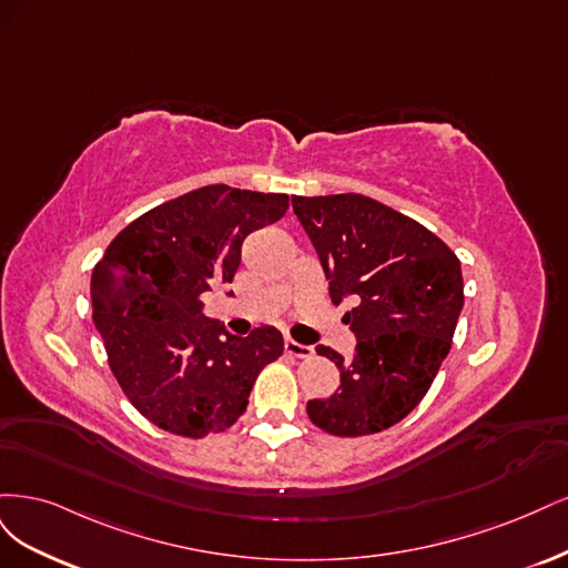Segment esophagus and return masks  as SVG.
Masks as SVG:
<instances>
[{"instance_id": "34e87169", "label": "esophagus", "mask_w": 568, "mask_h": 568, "mask_svg": "<svg viewBox=\"0 0 568 568\" xmlns=\"http://www.w3.org/2000/svg\"><path fill=\"white\" fill-rule=\"evenodd\" d=\"M285 354L292 356V358H311L314 356V349L306 344H300L295 339H285Z\"/></svg>"}]
</instances>
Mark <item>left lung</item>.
I'll list each match as a JSON object with an SVG mask.
<instances>
[{
    "mask_svg": "<svg viewBox=\"0 0 568 568\" xmlns=\"http://www.w3.org/2000/svg\"><path fill=\"white\" fill-rule=\"evenodd\" d=\"M314 243L331 300L358 302L344 323L356 354L344 361L331 346L339 389L308 400V419L333 436H368L400 423L429 392L450 352L465 304L460 260L415 219L358 193L292 197Z\"/></svg>",
    "mask_w": 568,
    "mask_h": 568,
    "instance_id": "left-lung-1",
    "label": "left lung"
}]
</instances>
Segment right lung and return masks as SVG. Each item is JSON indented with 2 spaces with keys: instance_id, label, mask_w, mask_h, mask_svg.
<instances>
[{
  "instance_id": "add662e5",
  "label": "right lung",
  "mask_w": 568,
  "mask_h": 568,
  "mask_svg": "<svg viewBox=\"0 0 568 568\" xmlns=\"http://www.w3.org/2000/svg\"><path fill=\"white\" fill-rule=\"evenodd\" d=\"M287 207L285 193L195 189L124 226L91 271L108 365L155 427L184 438L226 432L264 365L283 354L276 327L233 337L203 314L200 295L231 283L245 237Z\"/></svg>"
}]
</instances>
